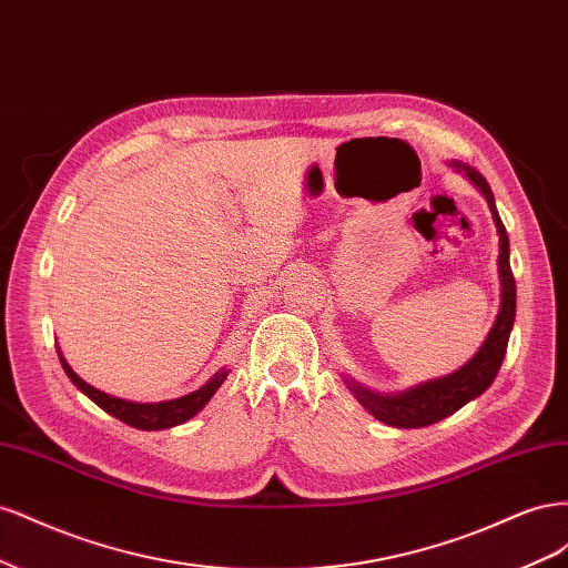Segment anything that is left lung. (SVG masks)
Wrapping results in <instances>:
<instances>
[{
	"instance_id": "left-lung-1",
	"label": "left lung",
	"mask_w": 568,
	"mask_h": 568,
	"mask_svg": "<svg viewBox=\"0 0 568 568\" xmlns=\"http://www.w3.org/2000/svg\"><path fill=\"white\" fill-rule=\"evenodd\" d=\"M455 165L467 173V178L480 189V194L486 196L490 205L497 234H500V257H497V265H500L503 303L493 329L484 341V346L478 348V353L469 359L467 365L453 372L450 376H443V379L415 386L398 395H379L357 384H348L359 405L369 409L376 419L398 428H419V426L436 424L445 417H450L453 412H457L469 400L478 398V395L495 382L497 372H500V365L507 353L509 334H511L514 313H517V282H514V274L509 267V236L500 215H497L490 186L484 180V175L476 173L474 168L459 165V163Z\"/></svg>"
}]
</instances>
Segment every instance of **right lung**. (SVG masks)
I'll return each instance as SVG.
<instances>
[{
	"instance_id": "right-lung-1",
	"label": "right lung",
	"mask_w": 568,
	"mask_h": 568,
	"mask_svg": "<svg viewBox=\"0 0 568 568\" xmlns=\"http://www.w3.org/2000/svg\"><path fill=\"white\" fill-rule=\"evenodd\" d=\"M59 359L63 365V372L68 374V379H71L88 398H92L101 409L109 412L115 419L125 422L134 428H142V432H161V428H170V426H178L186 419H192L196 412H201L213 398V393L220 388V384L225 382L227 369L217 372L215 376H211L209 382H205L199 390L182 395L178 400H165V403H128L123 398H113L109 393H101L94 386H90L88 382H82L80 376L71 369V365L65 363V357L59 351Z\"/></svg>"
}]
</instances>
